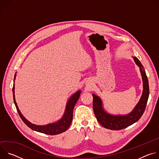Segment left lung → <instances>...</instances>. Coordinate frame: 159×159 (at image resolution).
<instances>
[{"label":"left lung","mask_w":159,"mask_h":159,"mask_svg":"<svg viewBox=\"0 0 159 159\" xmlns=\"http://www.w3.org/2000/svg\"><path fill=\"white\" fill-rule=\"evenodd\" d=\"M133 60L140 68V71L143 81V93L142 96L133 108L126 115H112L107 112L103 107V102L101 98L93 94V109L98 122L105 128L112 130L122 129L133 125L139 120L145 111L149 96V85L147 76L144 67L136 57H132Z\"/></svg>","instance_id":"8db88e82"}]
</instances>
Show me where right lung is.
<instances>
[{"mask_svg": "<svg viewBox=\"0 0 159 159\" xmlns=\"http://www.w3.org/2000/svg\"><path fill=\"white\" fill-rule=\"evenodd\" d=\"M16 73L14 75V84H13V88H12V93H13V99H14V102L15 104V106L16 107L17 111L19 113V115L22 119V120L23 121V122L31 129L40 132L42 133H44L47 134H50V135H55L58 134L60 133H61L65 131H66L69 128L72 123V119H73V111L74 106L78 101L80 93H81V90H77V92H75L74 94H72L70 98L68 99L67 102L66 104V107L65 109L64 114L63 115L62 117L58 120L57 121L52 123H49L45 125H36L34 124L31 123L30 121H29L27 119L24 117V116L22 115V113L20 112L17 104L16 102V99H15V84H14V81L16 80Z\"/></svg>", "mask_w": 159, "mask_h": 159, "instance_id": "add662e5", "label": "right lung"}]
</instances>
